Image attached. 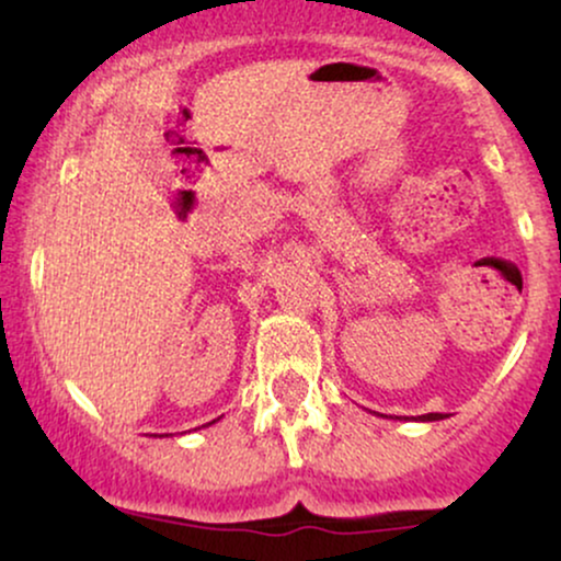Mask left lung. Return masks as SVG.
Segmentation results:
<instances>
[{"label":"left lung","instance_id":"8db88e82","mask_svg":"<svg viewBox=\"0 0 561 561\" xmlns=\"http://www.w3.org/2000/svg\"><path fill=\"white\" fill-rule=\"evenodd\" d=\"M437 420H446V414H422V416H416V422H437Z\"/></svg>","mask_w":561,"mask_h":561}]
</instances>
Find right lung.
Wrapping results in <instances>:
<instances>
[{"label": "right lung", "instance_id": "1", "mask_svg": "<svg viewBox=\"0 0 561 561\" xmlns=\"http://www.w3.org/2000/svg\"><path fill=\"white\" fill-rule=\"evenodd\" d=\"M216 422V420H214ZM214 422H208V424H214ZM208 424H203V427H208ZM160 437H163V435H160ZM165 437H169V435H165Z\"/></svg>", "mask_w": 561, "mask_h": 561}]
</instances>
